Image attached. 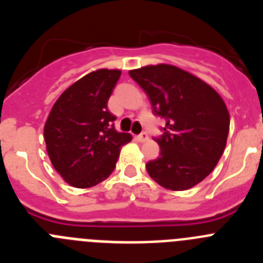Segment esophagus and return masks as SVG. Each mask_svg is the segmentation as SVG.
Listing matches in <instances>:
<instances>
[{
  "label": "esophagus",
  "mask_w": 263,
  "mask_h": 263,
  "mask_svg": "<svg viewBox=\"0 0 263 263\" xmlns=\"http://www.w3.org/2000/svg\"><path fill=\"white\" fill-rule=\"evenodd\" d=\"M137 139H138V141H141V142H145V141H147L148 139L147 132H142L141 134H138V136H137Z\"/></svg>",
  "instance_id": "1"
}]
</instances>
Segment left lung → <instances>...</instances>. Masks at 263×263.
<instances>
[{"mask_svg": "<svg viewBox=\"0 0 263 263\" xmlns=\"http://www.w3.org/2000/svg\"><path fill=\"white\" fill-rule=\"evenodd\" d=\"M145 90L154 115L166 120L155 138L160 155L146 163L148 175L173 191H184L210 175L224 153L229 113L213 88L168 64L129 72Z\"/></svg>", "mask_w": 263, "mask_h": 263, "instance_id": "obj_1", "label": "left lung"}]
</instances>
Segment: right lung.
I'll list each match as a JSON object with an SVG mask.
<instances>
[{"label":"right lung","mask_w":263,"mask_h":263,"mask_svg":"<svg viewBox=\"0 0 263 263\" xmlns=\"http://www.w3.org/2000/svg\"><path fill=\"white\" fill-rule=\"evenodd\" d=\"M121 76L118 69L90 72L72 84L53 104L45 125L48 157L73 187L89 188L109 178L121 146L132 141L115 129L108 100Z\"/></svg>","instance_id":"add662e5"}]
</instances>
